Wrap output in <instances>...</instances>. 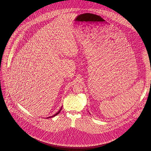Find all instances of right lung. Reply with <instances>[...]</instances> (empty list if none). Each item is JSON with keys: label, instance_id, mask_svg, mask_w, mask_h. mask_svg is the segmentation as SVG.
Segmentation results:
<instances>
[{"label": "right lung", "instance_id": "1", "mask_svg": "<svg viewBox=\"0 0 151 151\" xmlns=\"http://www.w3.org/2000/svg\"><path fill=\"white\" fill-rule=\"evenodd\" d=\"M62 108H61V109H60V110H59V111H58V113H56V114H54V115H53V116H51V117H47V118H50V117H55V116H56V115H58V114H59V113H60V111H61V110H62Z\"/></svg>", "mask_w": 151, "mask_h": 151}]
</instances>
